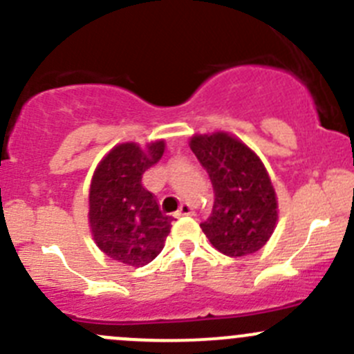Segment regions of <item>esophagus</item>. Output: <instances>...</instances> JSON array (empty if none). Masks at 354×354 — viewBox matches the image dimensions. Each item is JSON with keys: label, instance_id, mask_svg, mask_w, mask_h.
<instances>
[{"label": "esophagus", "instance_id": "esophagus-1", "mask_svg": "<svg viewBox=\"0 0 354 354\" xmlns=\"http://www.w3.org/2000/svg\"><path fill=\"white\" fill-rule=\"evenodd\" d=\"M192 214H194V209H192V205L190 203H181L180 205V209H178V212L174 214V216L176 217H180V216H192Z\"/></svg>", "mask_w": 354, "mask_h": 354}]
</instances>
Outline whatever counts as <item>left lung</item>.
Masks as SVG:
<instances>
[{"instance_id":"obj_1","label":"left lung","mask_w":354,"mask_h":354,"mask_svg":"<svg viewBox=\"0 0 354 354\" xmlns=\"http://www.w3.org/2000/svg\"><path fill=\"white\" fill-rule=\"evenodd\" d=\"M190 149L209 173L214 205L200 224L214 248L245 257L262 248L277 223V198L259 156L230 133L195 135Z\"/></svg>"}]
</instances>
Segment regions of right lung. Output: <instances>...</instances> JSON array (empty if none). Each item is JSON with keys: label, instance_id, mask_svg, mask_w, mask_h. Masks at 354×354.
Listing matches in <instances>:
<instances>
[{"label": "right lung", "instance_id": "right-lung-1", "mask_svg": "<svg viewBox=\"0 0 354 354\" xmlns=\"http://www.w3.org/2000/svg\"><path fill=\"white\" fill-rule=\"evenodd\" d=\"M164 154V140L140 149L120 144L99 162L88 194V223L95 245L113 260L144 267L164 248L173 217L164 216L142 174Z\"/></svg>", "mask_w": 354, "mask_h": 354}]
</instances>
